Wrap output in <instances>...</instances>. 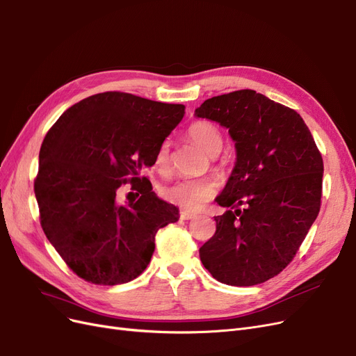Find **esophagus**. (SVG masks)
<instances>
[{
  "instance_id": "esophagus-1",
  "label": "esophagus",
  "mask_w": 356,
  "mask_h": 356,
  "mask_svg": "<svg viewBox=\"0 0 356 356\" xmlns=\"http://www.w3.org/2000/svg\"><path fill=\"white\" fill-rule=\"evenodd\" d=\"M195 217H197V216H195L193 213H189V211H181L180 213L181 220H192V219H195Z\"/></svg>"
}]
</instances>
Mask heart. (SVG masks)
Returning <instances> with one entry per match:
<instances>
[{
    "mask_svg": "<svg viewBox=\"0 0 356 356\" xmlns=\"http://www.w3.org/2000/svg\"><path fill=\"white\" fill-rule=\"evenodd\" d=\"M189 139L209 156H217L223 147V137L220 130L209 121L193 122L188 130ZM155 167L167 175L170 171V143L163 142L155 154ZM220 183L216 177L181 179L168 183L159 189L161 197L170 204H175L188 211L202 209L217 193Z\"/></svg>",
    "mask_w": 356,
    "mask_h": 356,
    "instance_id": "obj_1",
    "label": "heart"
}]
</instances>
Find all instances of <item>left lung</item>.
<instances>
[{"label":"left lung","instance_id":"left-lung-1","mask_svg":"<svg viewBox=\"0 0 356 356\" xmlns=\"http://www.w3.org/2000/svg\"><path fill=\"white\" fill-rule=\"evenodd\" d=\"M198 118L229 130L236 163L216 216V234L200 248L204 268L219 282L261 284L290 265L315 222L323 197L324 163L294 109L238 90L205 100Z\"/></svg>","mask_w":356,"mask_h":356}]
</instances>
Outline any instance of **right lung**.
Instances as JSON below:
<instances>
[{"mask_svg": "<svg viewBox=\"0 0 356 356\" xmlns=\"http://www.w3.org/2000/svg\"><path fill=\"white\" fill-rule=\"evenodd\" d=\"M185 115V106L106 91L66 109L45 134L33 191L41 227L79 278L133 281L146 269L158 229L179 209L156 197L140 171ZM130 182L137 200L121 204Z\"/></svg>", "mask_w": 356, "mask_h": 356, "instance_id": "add662e5", "label": "right lung"}]
</instances>
